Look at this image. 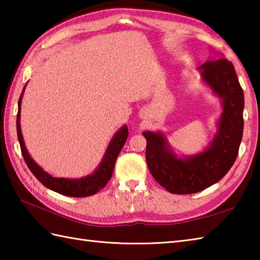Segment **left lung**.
<instances>
[{
	"instance_id": "8db88e82",
	"label": "left lung",
	"mask_w": 260,
	"mask_h": 260,
	"mask_svg": "<svg viewBox=\"0 0 260 260\" xmlns=\"http://www.w3.org/2000/svg\"><path fill=\"white\" fill-rule=\"evenodd\" d=\"M202 76L213 91L223 99L219 132L206 152L185 159L176 158L167 148L161 134L144 132L146 162L153 178L174 194H191L217 183L238 156L244 132V91L234 64L221 58L201 66Z\"/></svg>"
}]
</instances>
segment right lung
<instances>
[{
    "label": "right lung",
    "mask_w": 260,
    "mask_h": 260,
    "mask_svg": "<svg viewBox=\"0 0 260 260\" xmlns=\"http://www.w3.org/2000/svg\"><path fill=\"white\" fill-rule=\"evenodd\" d=\"M23 91H22L21 96L19 98V109H18V115H16V132H18V139L20 142L22 155H23V158L27 165V168L30 169L33 175H35L43 185L54 192L60 193V194L67 196V197H75V198H82V197L85 198L88 196L96 194L97 192H99V190H102L103 187L106 186L108 181L110 180V178H112L116 159H117L118 154L125 144L127 136H128V128H127V126L125 125L123 128L116 133V135L114 136V139L112 140V142H110V144L107 148V152L105 154L103 162L101 163L99 168L96 170V172L92 175H89L85 179H79V180L52 178L50 174L46 173L45 171H43L35 161H33L25 148L23 137H22V134H21V127H20V113H21L20 107H21V99H22V95H23Z\"/></svg>",
    "instance_id": "add662e5"
}]
</instances>
